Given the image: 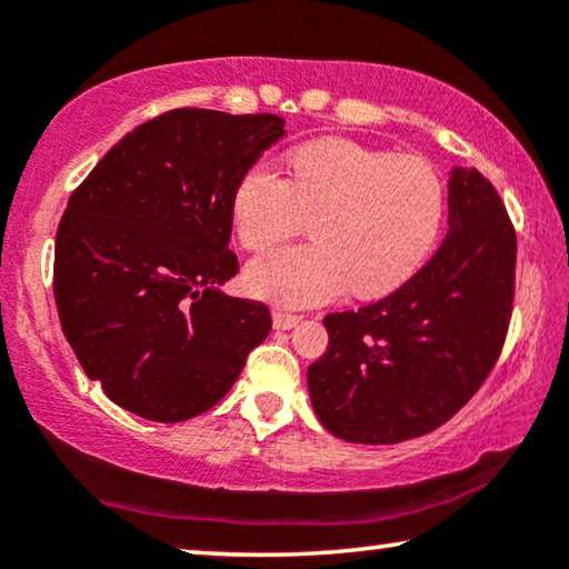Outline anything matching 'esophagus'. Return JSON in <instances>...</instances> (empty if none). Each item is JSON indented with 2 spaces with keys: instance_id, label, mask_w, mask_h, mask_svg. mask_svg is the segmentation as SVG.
Returning <instances> with one entry per match:
<instances>
[{
  "instance_id": "34e87169",
  "label": "esophagus",
  "mask_w": 569,
  "mask_h": 569,
  "mask_svg": "<svg viewBox=\"0 0 569 569\" xmlns=\"http://www.w3.org/2000/svg\"><path fill=\"white\" fill-rule=\"evenodd\" d=\"M300 323V316H292V313H284V310H277L274 313V329L279 331H290L292 326Z\"/></svg>"
}]
</instances>
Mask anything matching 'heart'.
<instances>
[{"mask_svg":"<svg viewBox=\"0 0 569 569\" xmlns=\"http://www.w3.org/2000/svg\"><path fill=\"white\" fill-rule=\"evenodd\" d=\"M290 170L287 181L259 162L232 197L238 238L251 251L279 243L313 217V243L274 248L248 263L243 279L256 298L306 308L347 287L378 298L427 259L446 212V189L427 160L331 137L298 147Z\"/></svg>","mask_w":569,"mask_h":569,"instance_id":"heart-1","label":"heart"}]
</instances>
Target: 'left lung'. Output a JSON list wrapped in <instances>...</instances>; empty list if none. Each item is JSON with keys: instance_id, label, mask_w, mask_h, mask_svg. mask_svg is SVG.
Listing matches in <instances>:
<instances>
[{"instance_id": "obj_1", "label": "left lung", "mask_w": 569, "mask_h": 569, "mask_svg": "<svg viewBox=\"0 0 569 569\" xmlns=\"http://www.w3.org/2000/svg\"><path fill=\"white\" fill-rule=\"evenodd\" d=\"M516 232L477 168H450L448 236L388 298L329 313V349L308 368L316 417L347 442L432 432L485 383L512 310Z\"/></svg>"}]
</instances>
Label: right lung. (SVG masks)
I'll return each instance as SVG.
<instances>
[{"instance_id":"right-lung-1","label":"right lung","mask_w":569,"mask_h":569,"mask_svg":"<svg viewBox=\"0 0 569 569\" xmlns=\"http://www.w3.org/2000/svg\"><path fill=\"white\" fill-rule=\"evenodd\" d=\"M274 113L176 108L129 131L92 168L57 230L61 331L103 393L152 422L204 415L271 331L236 277L232 197L282 139Z\"/></svg>"}]
</instances>
